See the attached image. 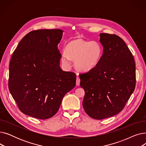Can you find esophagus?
I'll return each instance as SVG.
<instances>
[{
  "instance_id": "1",
  "label": "esophagus",
  "mask_w": 146,
  "mask_h": 146,
  "mask_svg": "<svg viewBox=\"0 0 146 146\" xmlns=\"http://www.w3.org/2000/svg\"><path fill=\"white\" fill-rule=\"evenodd\" d=\"M80 80L79 77V76H77V78H76V85L79 86L80 85Z\"/></svg>"
}]
</instances>
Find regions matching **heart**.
I'll use <instances>...</instances> for the list:
<instances>
[{
    "mask_svg": "<svg viewBox=\"0 0 146 146\" xmlns=\"http://www.w3.org/2000/svg\"><path fill=\"white\" fill-rule=\"evenodd\" d=\"M103 53V48L99 42L76 38L67 43L65 52L61 54V60L67 67L71 64L70 59L73 60L74 66L78 70L89 72L100 63Z\"/></svg>",
    "mask_w": 146,
    "mask_h": 146,
    "instance_id": "b5f03b06",
    "label": "heart"
}]
</instances>
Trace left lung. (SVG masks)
Returning a JSON list of instances; mask_svg holds the SVG:
<instances>
[{
  "label": "left lung",
  "instance_id": "left-lung-1",
  "mask_svg": "<svg viewBox=\"0 0 146 146\" xmlns=\"http://www.w3.org/2000/svg\"><path fill=\"white\" fill-rule=\"evenodd\" d=\"M104 53L93 70L79 74L85 92L83 106L89 117L102 119L124 109L135 86V64L131 52L117 35L101 33Z\"/></svg>",
  "mask_w": 146,
  "mask_h": 146
}]
</instances>
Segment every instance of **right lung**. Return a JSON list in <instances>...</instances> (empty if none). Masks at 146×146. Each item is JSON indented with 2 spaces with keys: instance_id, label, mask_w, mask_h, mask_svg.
I'll return each mask as SVG.
<instances>
[{
  "instance_id": "right-lung-1",
  "label": "right lung",
  "mask_w": 146,
  "mask_h": 146,
  "mask_svg": "<svg viewBox=\"0 0 146 146\" xmlns=\"http://www.w3.org/2000/svg\"><path fill=\"white\" fill-rule=\"evenodd\" d=\"M63 31L38 29L18 44L9 64V89L20 111L45 119L59 110L64 95L76 85V75L60 66L58 44Z\"/></svg>"
}]
</instances>
